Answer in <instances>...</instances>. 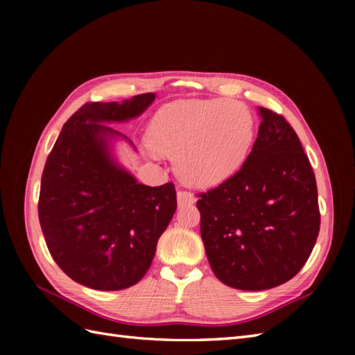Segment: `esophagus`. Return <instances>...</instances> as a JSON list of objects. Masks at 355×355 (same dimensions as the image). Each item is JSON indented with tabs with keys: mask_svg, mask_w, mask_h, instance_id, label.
<instances>
[{
	"mask_svg": "<svg viewBox=\"0 0 355 355\" xmlns=\"http://www.w3.org/2000/svg\"><path fill=\"white\" fill-rule=\"evenodd\" d=\"M177 200H178V205L180 206H186V205H192L195 201V197L187 191H178L177 193Z\"/></svg>",
	"mask_w": 355,
	"mask_h": 355,
	"instance_id": "esophagus-1",
	"label": "esophagus"
}]
</instances>
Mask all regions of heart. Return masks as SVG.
<instances>
[{
  "label": "heart",
  "instance_id": "1",
  "mask_svg": "<svg viewBox=\"0 0 355 355\" xmlns=\"http://www.w3.org/2000/svg\"><path fill=\"white\" fill-rule=\"evenodd\" d=\"M253 141V119L238 102L178 101L157 112L148 145L175 157L186 183L209 187L224 182L244 163Z\"/></svg>",
  "mask_w": 355,
  "mask_h": 355
}]
</instances>
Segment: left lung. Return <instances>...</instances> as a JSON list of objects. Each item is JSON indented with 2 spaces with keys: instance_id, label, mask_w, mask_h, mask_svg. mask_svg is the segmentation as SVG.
<instances>
[{
  "instance_id": "left-lung-1",
  "label": "left lung",
  "mask_w": 355,
  "mask_h": 355,
  "mask_svg": "<svg viewBox=\"0 0 355 355\" xmlns=\"http://www.w3.org/2000/svg\"><path fill=\"white\" fill-rule=\"evenodd\" d=\"M259 114L258 139L243 168L197 201L215 276L247 291L296 276L320 229L318 184L297 134L277 112L259 107Z\"/></svg>"
}]
</instances>
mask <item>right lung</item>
Instances as JSON below:
<instances>
[{"instance_id":"add662e5","label":"right lung","mask_w":355,"mask_h":355,"mask_svg":"<svg viewBox=\"0 0 355 355\" xmlns=\"http://www.w3.org/2000/svg\"><path fill=\"white\" fill-rule=\"evenodd\" d=\"M154 99L145 93L122 103L82 105L45 162L37 202L45 244L64 273L88 288L137 284L175 214L173 183H137L110 155L108 137L122 134L102 125L137 117Z\"/></svg>"}]
</instances>
